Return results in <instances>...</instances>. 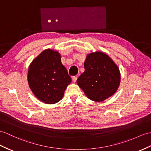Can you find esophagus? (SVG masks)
<instances>
[{"instance_id":"esophagus-1","label":"esophagus","mask_w":151,"mask_h":151,"mask_svg":"<svg viewBox=\"0 0 151 151\" xmlns=\"http://www.w3.org/2000/svg\"><path fill=\"white\" fill-rule=\"evenodd\" d=\"M72 81H73V83H76V81H77V77L73 76L72 78Z\"/></svg>"}]
</instances>
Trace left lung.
I'll return each instance as SVG.
<instances>
[{"instance_id":"obj_1","label":"left lung","mask_w":151,"mask_h":151,"mask_svg":"<svg viewBox=\"0 0 151 151\" xmlns=\"http://www.w3.org/2000/svg\"><path fill=\"white\" fill-rule=\"evenodd\" d=\"M84 66V72L77 80V84L90 100L103 101L118 90L119 69L107 54L99 51L88 54Z\"/></svg>"}]
</instances>
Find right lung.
<instances>
[{
	"label": "right lung",
	"mask_w": 151,
	"mask_h": 151,
	"mask_svg": "<svg viewBox=\"0 0 151 151\" xmlns=\"http://www.w3.org/2000/svg\"><path fill=\"white\" fill-rule=\"evenodd\" d=\"M27 81L36 98L45 104H53L61 100L72 79L61 63L60 54L49 49L31 62Z\"/></svg>",
	"instance_id": "add662e5"
}]
</instances>
